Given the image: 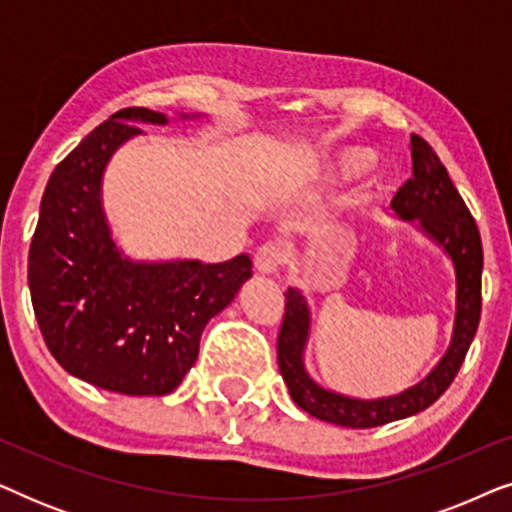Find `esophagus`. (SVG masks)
Returning a JSON list of instances; mask_svg holds the SVG:
<instances>
[{
    "instance_id": "obj_1",
    "label": "esophagus",
    "mask_w": 512,
    "mask_h": 512,
    "mask_svg": "<svg viewBox=\"0 0 512 512\" xmlns=\"http://www.w3.org/2000/svg\"><path fill=\"white\" fill-rule=\"evenodd\" d=\"M282 263H284V251L279 244L268 242V244H263V247L256 249L254 265L261 275H275V272L282 268Z\"/></svg>"
}]
</instances>
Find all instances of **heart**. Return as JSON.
<instances>
[{"label": "heart", "mask_w": 512, "mask_h": 512, "mask_svg": "<svg viewBox=\"0 0 512 512\" xmlns=\"http://www.w3.org/2000/svg\"><path fill=\"white\" fill-rule=\"evenodd\" d=\"M375 163V156L366 149H347L338 153L331 163V177L335 179H354L368 172Z\"/></svg>", "instance_id": "1"}]
</instances>
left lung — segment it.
<instances>
[{"instance_id": "8db88e82", "label": "left lung", "mask_w": 512, "mask_h": 512, "mask_svg": "<svg viewBox=\"0 0 512 512\" xmlns=\"http://www.w3.org/2000/svg\"><path fill=\"white\" fill-rule=\"evenodd\" d=\"M410 146L412 177L396 191L391 209L403 221H419V230L452 258L454 275H457V314H454L450 347L422 382L401 394L375 398V401L335 394L331 389L319 387L307 375L303 352L310 335V310L303 293L289 289L284 293V319L277 338L279 373L298 408L321 422L349 426V429H373L426 410L445 394L457 377L478 331L482 310L480 230L436 151L419 135L410 137Z\"/></svg>"}]
</instances>
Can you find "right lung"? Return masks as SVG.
Returning a JSON list of instances; mask_svg holds the SVG:
<instances>
[{
	"instance_id": "add662e5",
	"label": "right lung",
	"mask_w": 512,
	"mask_h": 512,
	"mask_svg": "<svg viewBox=\"0 0 512 512\" xmlns=\"http://www.w3.org/2000/svg\"><path fill=\"white\" fill-rule=\"evenodd\" d=\"M139 121L165 125L167 116L118 111L55 167L27 282L46 347L69 375L125 396H165L193 368L207 321L251 277V261L135 263L118 251L102 212V174L118 146L142 135L132 125Z\"/></svg>"
}]
</instances>
